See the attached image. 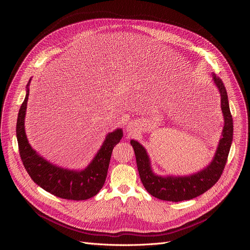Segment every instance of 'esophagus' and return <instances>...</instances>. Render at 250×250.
Returning <instances> with one entry per match:
<instances>
[{
    "label": "esophagus",
    "mask_w": 250,
    "mask_h": 250,
    "mask_svg": "<svg viewBox=\"0 0 250 250\" xmlns=\"http://www.w3.org/2000/svg\"><path fill=\"white\" fill-rule=\"evenodd\" d=\"M132 128H133V127H132V125H127V130H129L130 133H133V132H132V130H133Z\"/></svg>",
    "instance_id": "obj_1"
}]
</instances>
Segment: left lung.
<instances>
[{
  "label": "left lung",
  "mask_w": 250,
  "mask_h": 250,
  "mask_svg": "<svg viewBox=\"0 0 250 250\" xmlns=\"http://www.w3.org/2000/svg\"><path fill=\"white\" fill-rule=\"evenodd\" d=\"M213 80L221 95V109L224 115V127L214 159L205 169L188 176L163 177L156 175L151 168L150 158L146 149L139 142L135 140L130 141V145L135 151L137 166L143 186L151 195L157 199L169 202L191 200L211 188L223 173L233 140V120L224 84L215 74H213Z\"/></svg>",
  "instance_id": "left-lung-1"
}]
</instances>
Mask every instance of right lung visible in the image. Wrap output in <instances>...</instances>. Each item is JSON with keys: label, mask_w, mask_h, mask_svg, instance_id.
<instances>
[{"label": "right lung", "mask_w": 250, "mask_h": 250, "mask_svg": "<svg viewBox=\"0 0 250 250\" xmlns=\"http://www.w3.org/2000/svg\"><path fill=\"white\" fill-rule=\"evenodd\" d=\"M29 83L30 80L18 113L16 125L19 153L26 171L37 186L61 199L84 201L96 195L104 186L111 153L114 146L123 138V129L117 128L106 136L93 160L84 170L75 171L52 165L31 148L25 134L24 120L29 95Z\"/></svg>", "instance_id": "1"}]
</instances>
